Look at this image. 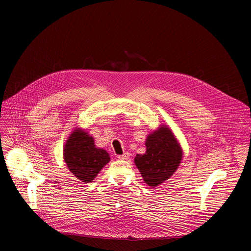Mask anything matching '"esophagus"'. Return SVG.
Returning a JSON list of instances; mask_svg holds the SVG:
<instances>
[{"label":"esophagus","instance_id":"obj_1","mask_svg":"<svg viewBox=\"0 0 251 251\" xmlns=\"http://www.w3.org/2000/svg\"><path fill=\"white\" fill-rule=\"evenodd\" d=\"M130 157V153L129 152H124L123 154H121V155H118V159L119 160H123V161H126V160H128Z\"/></svg>","mask_w":251,"mask_h":251}]
</instances>
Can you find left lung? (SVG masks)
Wrapping results in <instances>:
<instances>
[{
    "mask_svg": "<svg viewBox=\"0 0 251 251\" xmlns=\"http://www.w3.org/2000/svg\"><path fill=\"white\" fill-rule=\"evenodd\" d=\"M146 148L143 154H136L134 163L143 181L156 187L176 172L183 159V150L167 125H161L148 135Z\"/></svg>",
    "mask_w": 251,
    "mask_h": 251,
    "instance_id": "1",
    "label": "left lung"
}]
</instances>
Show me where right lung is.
Listing matches in <instances>:
<instances>
[{
  "label": "right lung",
  "instance_id": "add662e5",
  "mask_svg": "<svg viewBox=\"0 0 251 251\" xmlns=\"http://www.w3.org/2000/svg\"><path fill=\"white\" fill-rule=\"evenodd\" d=\"M63 156L70 172L84 183L94 180L111 160L107 151L96 147L94 137L77 127L64 144Z\"/></svg>",
  "mask_w": 251,
  "mask_h": 251
}]
</instances>
